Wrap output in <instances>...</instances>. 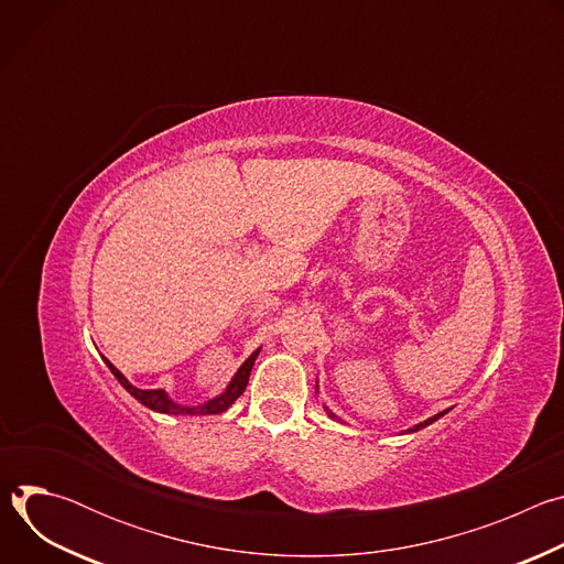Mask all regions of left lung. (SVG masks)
I'll list each match as a JSON object with an SVG mask.
<instances>
[{
    "instance_id": "left-lung-1",
    "label": "left lung",
    "mask_w": 564,
    "mask_h": 564,
    "mask_svg": "<svg viewBox=\"0 0 564 564\" xmlns=\"http://www.w3.org/2000/svg\"><path fill=\"white\" fill-rule=\"evenodd\" d=\"M324 411H326V413H328V415H330V417H333V420H339V417H337V415H335V413H333V411H330V409H328V406H324ZM448 411H451V409H446V411H442V413H437V415H433V417H429V420H424V422H422V424H415V426H413V429H409V431H406V433H415V431H420V429H426V426H429V424H433V422H437V420H440V417H444V415H446V413H448Z\"/></svg>"
}]
</instances>
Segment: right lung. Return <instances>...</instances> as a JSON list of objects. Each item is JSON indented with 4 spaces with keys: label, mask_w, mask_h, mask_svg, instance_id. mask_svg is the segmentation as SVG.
<instances>
[{
    "label": "right lung",
    "mask_w": 564,
    "mask_h": 564,
    "mask_svg": "<svg viewBox=\"0 0 564 564\" xmlns=\"http://www.w3.org/2000/svg\"><path fill=\"white\" fill-rule=\"evenodd\" d=\"M261 348H257L243 364H240V368L236 370V375L231 377V381L227 383V388L216 394L214 399L205 401V404H198V406H185V404H178V401H174L163 388H155V390H142V388H135L109 359H105V364L109 366V370L113 372V377L120 381V386L131 394L135 397L142 406L155 411V413H165V415H218V413H225L234 401L243 394L248 381H250V372H252V366L259 357Z\"/></svg>",
    "instance_id": "right-lung-1"
}]
</instances>
